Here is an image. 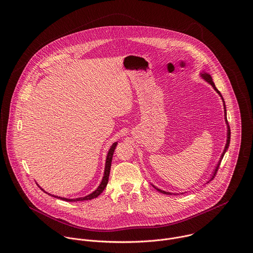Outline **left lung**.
Here are the masks:
<instances>
[{
  "mask_svg": "<svg viewBox=\"0 0 253 253\" xmlns=\"http://www.w3.org/2000/svg\"><path fill=\"white\" fill-rule=\"evenodd\" d=\"M203 77H204V79L206 80V81H208L213 87H214V89L216 90L217 92L220 94V92L218 91V89L216 88V86H215V84H214V83H213V81H212V79H211V75H209V74H204L203 75ZM221 95V94H220ZM225 104V103H224ZM225 115H226V109H225ZM226 117V116H225ZM226 119V123H227V125H228V121H227V118H225ZM230 137H231V130H230V126H229V125H228V137H227V143H226V146H225V149H224V152H223V154H222V156H221V159H220V161H219V164L217 165L216 169H215V171H214V175L216 174L217 170H218V169H219V166H220V164H221V161H222V159H223V157H224V154H225V152L227 151V149H228V147H229V144H230ZM213 178V177H212ZM156 188V187H155ZM159 192H161V193H163V194H167V195H171L170 193H169V192H165V191H162V190H160V189H158V188H156Z\"/></svg>",
  "mask_w": 253,
  "mask_h": 253,
  "instance_id": "1",
  "label": "left lung"
}]
</instances>
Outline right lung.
<instances>
[{"label": "right lung", "mask_w": 253, "mask_h": 253, "mask_svg": "<svg viewBox=\"0 0 253 253\" xmlns=\"http://www.w3.org/2000/svg\"><path fill=\"white\" fill-rule=\"evenodd\" d=\"M117 146V142L112 145V147L110 148L109 150L108 155H107V159H106V165H105V172H104V176H103V179L101 184L98 186V188L91 194H89L88 196L86 197H84V198H79V199H74V200H70V199H65V198H60V197H55V196H52V197H55V198H58L60 200H63V201H66V202H78V201H87V200H92L96 197H98L102 192L103 190L105 189V187L107 186V183L109 180V174H110V169H111V163H112V158H113V154H114V151H115V148ZM43 191V190H42ZM49 195V194H48Z\"/></svg>", "instance_id": "right-lung-1"}]
</instances>
